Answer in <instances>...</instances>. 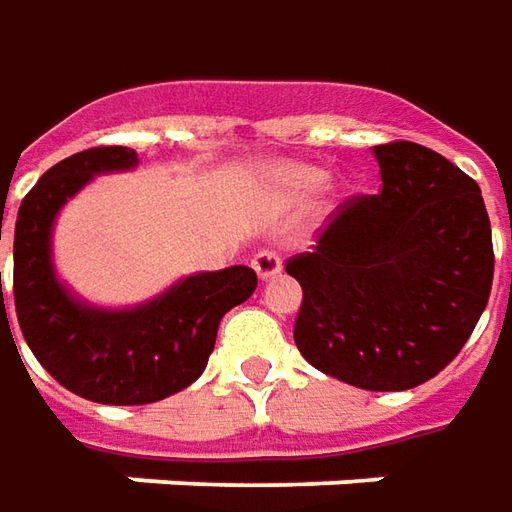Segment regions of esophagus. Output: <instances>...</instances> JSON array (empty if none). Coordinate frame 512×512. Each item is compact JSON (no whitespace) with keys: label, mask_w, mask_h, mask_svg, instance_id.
Segmentation results:
<instances>
[{"label":"esophagus","mask_w":512,"mask_h":512,"mask_svg":"<svg viewBox=\"0 0 512 512\" xmlns=\"http://www.w3.org/2000/svg\"><path fill=\"white\" fill-rule=\"evenodd\" d=\"M252 266H255L260 280H271V277H277V274L283 271V260H280L277 252H271V249H260V252L252 257Z\"/></svg>","instance_id":"esophagus-1"}]
</instances>
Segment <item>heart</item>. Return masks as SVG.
<instances>
[{
	"label": "heart",
	"instance_id": "obj_1",
	"mask_svg": "<svg viewBox=\"0 0 512 512\" xmlns=\"http://www.w3.org/2000/svg\"><path fill=\"white\" fill-rule=\"evenodd\" d=\"M271 179L291 196H308L322 184V170L311 168V165H280V168H274Z\"/></svg>",
	"mask_w": 512,
	"mask_h": 512
}]
</instances>
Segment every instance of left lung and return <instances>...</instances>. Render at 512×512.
Here are the masks:
<instances>
[{"label":"left lung","mask_w":512,"mask_h":512,"mask_svg":"<svg viewBox=\"0 0 512 512\" xmlns=\"http://www.w3.org/2000/svg\"><path fill=\"white\" fill-rule=\"evenodd\" d=\"M381 193L333 212L314 252L285 271L302 285L294 342L319 373L373 392L429 381L468 342L493 285L479 184L417 142L373 148Z\"/></svg>","instance_id":"left-lung-1"}]
</instances>
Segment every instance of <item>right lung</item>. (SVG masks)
Masks as SVG:
<instances>
[{"label":"right lung","instance_id":"right-lung-1","mask_svg":"<svg viewBox=\"0 0 512 512\" xmlns=\"http://www.w3.org/2000/svg\"><path fill=\"white\" fill-rule=\"evenodd\" d=\"M134 165L137 151L123 145L52 165L24 196L13 232V300L24 342L61 387L109 406L154 403L190 387L207 367L224 314L257 285L249 266H229L184 277L137 308L111 311L78 300L52 266L55 215L95 176Z\"/></svg>","mask_w":512,"mask_h":512}]
</instances>
